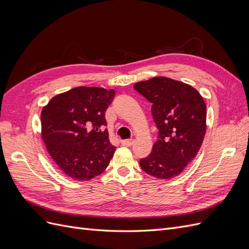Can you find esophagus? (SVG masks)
Segmentation results:
<instances>
[{"label": "esophagus", "mask_w": 249, "mask_h": 249, "mask_svg": "<svg viewBox=\"0 0 249 249\" xmlns=\"http://www.w3.org/2000/svg\"><path fill=\"white\" fill-rule=\"evenodd\" d=\"M134 143V139H125V140H122V144L124 146H131L133 145Z\"/></svg>", "instance_id": "obj_1"}]
</instances>
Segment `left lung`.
Returning <instances> with one entry per match:
<instances>
[{
    "instance_id": "1",
    "label": "left lung",
    "mask_w": 249,
    "mask_h": 249,
    "mask_svg": "<svg viewBox=\"0 0 249 249\" xmlns=\"http://www.w3.org/2000/svg\"><path fill=\"white\" fill-rule=\"evenodd\" d=\"M134 88L153 104L159 130L152 153L140 160V167L159 179L178 177L196 157L205 138V101L192 86L165 77L138 82Z\"/></svg>"
}]
</instances>
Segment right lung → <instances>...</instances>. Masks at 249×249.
Listing matches in <instances>:
<instances>
[{"instance_id": "obj_1", "label": "right lung", "mask_w": 249, "mask_h": 249, "mask_svg": "<svg viewBox=\"0 0 249 249\" xmlns=\"http://www.w3.org/2000/svg\"><path fill=\"white\" fill-rule=\"evenodd\" d=\"M115 91L81 86L60 93L41 111V138L65 176L91 179L108 167L115 153L105 112Z\"/></svg>"}]
</instances>
